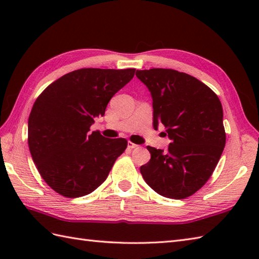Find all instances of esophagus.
<instances>
[{
  "mask_svg": "<svg viewBox=\"0 0 259 259\" xmlns=\"http://www.w3.org/2000/svg\"><path fill=\"white\" fill-rule=\"evenodd\" d=\"M128 148H129V149H135V148H138V145H136L131 141H128Z\"/></svg>",
  "mask_w": 259,
  "mask_h": 259,
  "instance_id": "esophagus-1",
  "label": "esophagus"
}]
</instances>
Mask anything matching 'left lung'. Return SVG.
<instances>
[{
  "mask_svg": "<svg viewBox=\"0 0 259 259\" xmlns=\"http://www.w3.org/2000/svg\"><path fill=\"white\" fill-rule=\"evenodd\" d=\"M151 93L153 128L162 123L168 150L148 146L151 158L140 167L157 194L171 199L194 195L207 183L226 144L221 100L210 88L172 69L137 70Z\"/></svg>",
  "mask_w": 259,
  "mask_h": 259,
  "instance_id": "obj_1",
  "label": "left lung"
}]
</instances>
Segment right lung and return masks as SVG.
Returning <instances> with one entry per match:
<instances>
[{"label":"right lung","instance_id":"right-lung-1","mask_svg":"<svg viewBox=\"0 0 259 259\" xmlns=\"http://www.w3.org/2000/svg\"><path fill=\"white\" fill-rule=\"evenodd\" d=\"M136 69H80L64 74L35 100L27 122V142L41 177L58 194L78 198L96 190L128 141L90 133L115 93Z\"/></svg>","mask_w":259,"mask_h":259}]
</instances>
